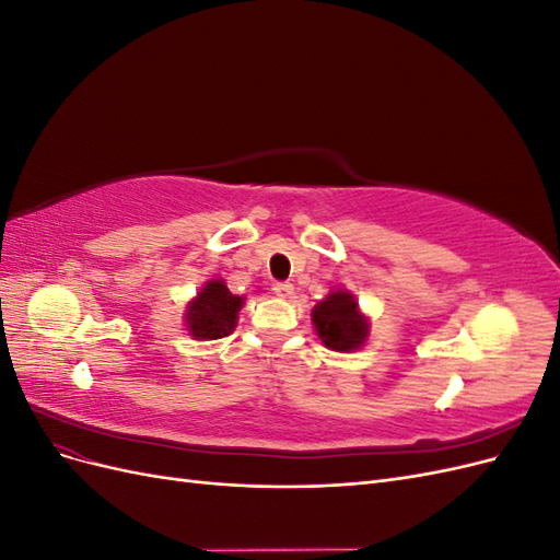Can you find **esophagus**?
Listing matches in <instances>:
<instances>
[{"mask_svg": "<svg viewBox=\"0 0 560 560\" xmlns=\"http://www.w3.org/2000/svg\"><path fill=\"white\" fill-rule=\"evenodd\" d=\"M273 292L278 296H292L294 294V287L290 282H273Z\"/></svg>", "mask_w": 560, "mask_h": 560, "instance_id": "esophagus-1", "label": "esophagus"}]
</instances>
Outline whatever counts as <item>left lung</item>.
Wrapping results in <instances>:
<instances>
[{
    "instance_id": "8db88e82",
    "label": "left lung",
    "mask_w": 560,
    "mask_h": 560,
    "mask_svg": "<svg viewBox=\"0 0 560 560\" xmlns=\"http://www.w3.org/2000/svg\"><path fill=\"white\" fill-rule=\"evenodd\" d=\"M313 325L322 343L338 352L358 350L369 334L366 317L348 292H331L313 308Z\"/></svg>"
}]
</instances>
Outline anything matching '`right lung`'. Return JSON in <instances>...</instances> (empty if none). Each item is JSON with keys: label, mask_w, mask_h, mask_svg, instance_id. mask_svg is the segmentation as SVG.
Masks as SVG:
<instances>
[{"label": "right lung", "mask_w": 560, "mask_h": 560, "mask_svg": "<svg viewBox=\"0 0 560 560\" xmlns=\"http://www.w3.org/2000/svg\"><path fill=\"white\" fill-rule=\"evenodd\" d=\"M243 306V299L229 292V287L222 280H212L202 287L200 294L189 303L186 311V327H189L194 338L200 341H217L233 334L235 319Z\"/></svg>", "instance_id": "1"}]
</instances>
